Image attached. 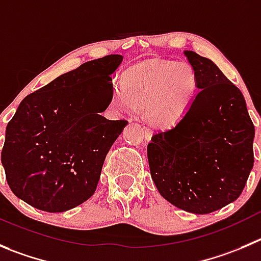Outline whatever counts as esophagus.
<instances>
[{
    "label": "esophagus",
    "mask_w": 261,
    "mask_h": 261,
    "mask_svg": "<svg viewBox=\"0 0 261 261\" xmlns=\"http://www.w3.org/2000/svg\"><path fill=\"white\" fill-rule=\"evenodd\" d=\"M142 130H143V136H145L146 140H150L151 136H152V129H150V128H147V126H145V128H143Z\"/></svg>",
    "instance_id": "1"
}]
</instances>
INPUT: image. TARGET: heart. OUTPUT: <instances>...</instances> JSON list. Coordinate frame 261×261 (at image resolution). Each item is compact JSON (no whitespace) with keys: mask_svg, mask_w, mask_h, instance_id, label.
<instances>
[{"mask_svg":"<svg viewBox=\"0 0 261 261\" xmlns=\"http://www.w3.org/2000/svg\"><path fill=\"white\" fill-rule=\"evenodd\" d=\"M198 76L187 61L151 59L124 74L111 89L110 106L118 114H133L142 106L146 120L172 126L187 114L197 96Z\"/></svg>","mask_w":261,"mask_h":261,"instance_id":"heart-1","label":"heart"}]
</instances>
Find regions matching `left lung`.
Returning a JSON list of instances; mask_svg holds the SVG:
<instances>
[{
	"instance_id": "obj_1",
	"label": "left lung",
	"mask_w": 261,
	"mask_h": 261,
	"mask_svg": "<svg viewBox=\"0 0 261 261\" xmlns=\"http://www.w3.org/2000/svg\"><path fill=\"white\" fill-rule=\"evenodd\" d=\"M198 92L173 128L147 145L151 178L160 195L193 214H209L240 197L254 166L255 128L240 89L193 51Z\"/></svg>"
}]
</instances>
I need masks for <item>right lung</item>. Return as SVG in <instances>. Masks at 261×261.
Segmentation results:
<instances>
[{"instance_id":"1","label":"right lung","mask_w":261,"mask_h":261,"mask_svg":"<svg viewBox=\"0 0 261 261\" xmlns=\"http://www.w3.org/2000/svg\"><path fill=\"white\" fill-rule=\"evenodd\" d=\"M121 61V55L87 61L21 101L1 152L15 196L63 213L95 193L106 155L128 124L97 114L110 105L111 74Z\"/></svg>"}]
</instances>
